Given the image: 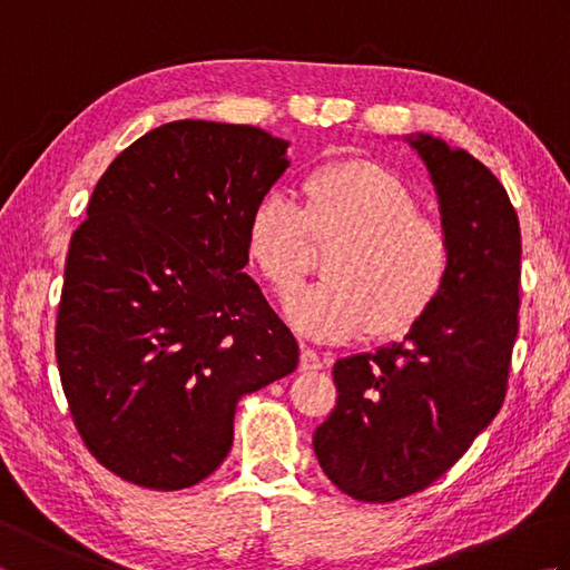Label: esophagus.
I'll use <instances>...</instances> for the list:
<instances>
[{
	"label": "esophagus",
	"instance_id": "obj_1",
	"mask_svg": "<svg viewBox=\"0 0 570 570\" xmlns=\"http://www.w3.org/2000/svg\"><path fill=\"white\" fill-rule=\"evenodd\" d=\"M321 367H323V362H321V357L316 355V350H311V347L301 350V360H298V370H301V372H316V370H321Z\"/></svg>",
	"mask_w": 570,
	"mask_h": 570
}]
</instances>
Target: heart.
Here are the masks:
<instances>
[{"mask_svg":"<svg viewBox=\"0 0 570 570\" xmlns=\"http://www.w3.org/2000/svg\"><path fill=\"white\" fill-rule=\"evenodd\" d=\"M308 200L269 188L247 220V254L278 294L308 272L311 235L337 239L323 259L328 278L284 301L292 328L316 343H345L367 328L399 337L426 316L451 276L445 229L419 215L402 178L372 161H341L308 176Z\"/></svg>","mask_w":570,"mask_h":570,"instance_id":"heart-1","label":"heart"}]
</instances>
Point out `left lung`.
Instances as JSON below:
<instances>
[{
	"mask_svg": "<svg viewBox=\"0 0 570 570\" xmlns=\"http://www.w3.org/2000/svg\"><path fill=\"white\" fill-rule=\"evenodd\" d=\"M426 164L453 264L404 341L341 357L337 402L313 433L333 485L360 502L429 488L498 416L519 331L522 233L488 166L431 135L404 137Z\"/></svg>",
	"mask_w": 570,
	"mask_h": 570,
	"instance_id": "left-lung-1",
	"label": "left lung"
}]
</instances>
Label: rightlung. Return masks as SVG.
<instances>
[{
    "instance_id": "add662e5",
    "label": "right lung",
    "mask_w": 570,
    "mask_h": 570,
    "mask_svg": "<svg viewBox=\"0 0 570 570\" xmlns=\"http://www.w3.org/2000/svg\"><path fill=\"white\" fill-rule=\"evenodd\" d=\"M288 141L178 119L102 174L72 233L56 360L88 451L127 482L184 490L233 445L237 399L292 374L298 345L245 274L247 220Z\"/></svg>"
}]
</instances>
